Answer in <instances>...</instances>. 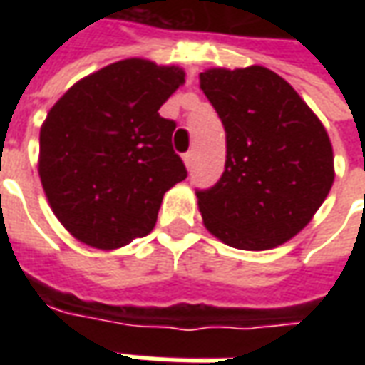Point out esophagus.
Instances as JSON below:
<instances>
[{"mask_svg": "<svg viewBox=\"0 0 365 365\" xmlns=\"http://www.w3.org/2000/svg\"><path fill=\"white\" fill-rule=\"evenodd\" d=\"M183 164H185V168H187V170H191V166H193V152L183 154Z\"/></svg>", "mask_w": 365, "mask_h": 365, "instance_id": "34e87169", "label": "esophagus"}]
</instances>
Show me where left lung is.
I'll return each instance as SVG.
<instances>
[{
  "label": "left lung",
  "instance_id": "obj_1",
  "mask_svg": "<svg viewBox=\"0 0 365 365\" xmlns=\"http://www.w3.org/2000/svg\"><path fill=\"white\" fill-rule=\"evenodd\" d=\"M199 86L227 133L221 180L197 191L205 229L240 250L287 242L311 222L334 182L327 128L268 68H209Z\"/></svg>",
  "mask_w": 365,
  "mask_h": 365
}]
</instances>
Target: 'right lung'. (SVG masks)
Listing matches in <instances>:
<instances>
[{
	"label": "right lung",
	"instance_id": "1",
	"mask_svg": "<svg viewBox=\"0 0 365 365\" xmlns=\"http://www.w3.org/2000/svg\"><path fill=\"white\" fill-rule=\"evenodd\" d=\"M183 82V68L127 58L82 78L52 105L38 175L76 240L117 250L154 229L164 193L187 175L172 148L175 123L158 113Z\"/></svg>",
	"mask_w": 365,
	"mask_h": 365
}]
</instances>
